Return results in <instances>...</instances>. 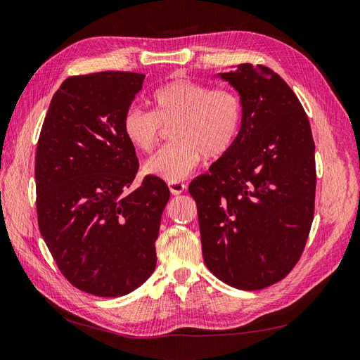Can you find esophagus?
<instances>
[{
  "label": "esophagus",
  "mask_w": 360,
  "mask_h": 360,
  "mask_svg": "<svg viewBox=\"0 0 360 360\" xmlns=\"http://www.w3.org/2000/svg\"><path fill=\"white\" fill-rule=\"evenodd\" d=\"M169 188H170L172 195L178 196V195H181L182 191H186L187 186L184 182H181V181H172V182H169Z\"/></svg>",
  "instance_id": "34e87169"
}]
</instances>
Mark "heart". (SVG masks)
<instances>
[{
	"mask_svg": "<svg viewBox=\"0 0 360 360\" xmlns=\"http://www.w3.org/2000/svg\"><path fill=\"white\" fill-rule=\"evenodd\" d=\"M152 110L129 109L123 134L143 153L153 150L161 126H172L174 143L146 162L144 172L165 181H181L202 158H220L234 146L242 124V101L234 91L208 88L188 79L172 80L150 97Z\"/></svg>",
	"mask_w": 360,
	"mask_h": 360,
	"instance_id": "heart-1",
	"label": "heart"
}]
</instances>
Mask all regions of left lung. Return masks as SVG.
Instances as JSON below:
<instances>
[{"instance_id":"left-lung-1","label":"left lung","mask_w":360,"mask_h":360,"mask_svg":"<svg viewBox=\"0 0 360 360\" xmlns=\"http://www.w3.org/2000/svg\"><path fill=\"white\" fill-rule=\"evenodd\" d=\"M242 101L234 146L198 176L202 254L219 280L242 290L281 281L301 259L315 213V141L290 86L264 65L219 75Z\"/></svg>"}]
</instances>
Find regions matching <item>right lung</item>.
<instances>
[{
	"label": "right lung",
	"mask_w": 360,
	"mask_h": 360,
	"mask_svg": "<svg viewBox=\"0 0 360 360\" xmlns=\"http://www.w3.org/2000/svg\"><path fill=\"white\" fill-rule=\"evenodd\" d=\"M144 75L101 71L62 82L36 149L41 236L65 278L96 297H123L149 278L170 190L138 172L123 117Z\"/></svg>",
	"instance_id": "right-lung-1"
}]
</instances>
